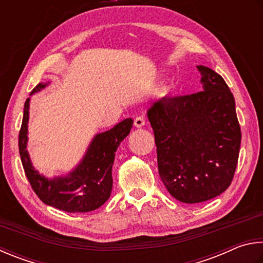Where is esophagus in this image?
<instances>
[{"label":"esophagus","instance_id":"obj_1","mask_svg":"<svg viewBox=\"0 0 263 263\" xmlns=\"http://www.w3.org/2000/svg\"><path fill=\"white\" fill-rule=\"evenodd\" d=\"M145 123H146V120L143 115H139V117H136V119L134 120V126L136 128H142Z\"/></svg>","mask_w":263,"mask_h":263}]
</instances>
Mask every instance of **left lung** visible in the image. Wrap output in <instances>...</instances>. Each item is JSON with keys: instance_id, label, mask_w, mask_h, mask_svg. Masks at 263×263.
<instances>
[{"instance_id": "1", "label": "left lung", "mask_w": 263, "mask_h": 263, "mask_svg": "<svg viewBox=\"0 0 263 263\" xmlns=\"http://www.w3.org/2000/svg\"><path fill=\"white\" fill-rule=\"evenodd\" d=\"M203 90L165 97L148 110L159 177L183 203L222 194L236 172L241 130L231 90L213 69L197 66Z\"/></svg>"}]
</instances>
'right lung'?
I'll return each mask as SVG.
<instances>
[{
	"label": "right lung",
	"instance_id": "1",
	"mask_svg": "<svg viewBox=\"0 0 263 263\" xmlns=\"http://www.w3.org/2000/svg\"><path fill=\"white\" fill-rule=\"evenodd\" d=\"M45 86L46 84L39 83L31 95ZM29 101L30 99L25 101L18 146L23 168L32 190L45 204L67 213H89L98 209L108 200L112 192L114 156L120 143L130 133L133 119H124L109 130L97 135L87 149L84 159L69 176L48 180L33 168L26 151Z\"/></svg>",
	"mask_w": 263,
	"mask_h": 263
}]
</instances>
